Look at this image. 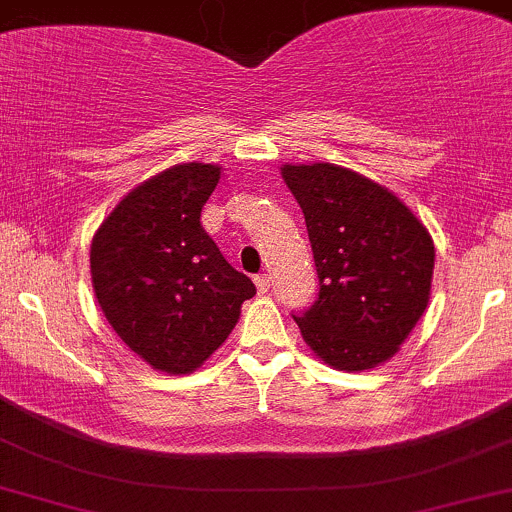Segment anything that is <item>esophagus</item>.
Instances as JSON below:
<instances>
[{"label":"esophagus","mask_w":512,"mask_h":512,"mask_svg":"<svg viewBox=\"0 0 512 512\" xmlns=\"http://www.w3.org/2000/svg\"><path fill=\"white\" fill-rule=\"evenodd\" d=\"M269 284H272V277L269 274H260V277H255V286L260 294H265V291H269Z\"/></svg>","instance_id":"34e87169"}]
</instances>
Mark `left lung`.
Masks as SVG:
<instances>
[{
  "instance_id": "left-lung-1",
  "label": "left lung",
  "mask_w": 512,
  "mask_h": 512,
  "mask_svg": "<svg viewBox=\"0 0 512 512\" xmlns=\"http://www.w3.org/2000/svg\"><path fill=\"white\" fill-rule=\"evenodd\" d=\"M318 272V299L294 316L325 364L374 369L398 352L430 301L435 245L389 189L345 167L284 165Z\"/></svg>"
}]
</instances>
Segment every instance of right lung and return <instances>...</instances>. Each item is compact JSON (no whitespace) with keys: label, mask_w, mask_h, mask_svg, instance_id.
I'll return each mask as SVG.
<instances>
[{"label":"right lung","mask_w":512,"mask_h":512,"mask_svg":"<svg viewBox=\"0 0 512 512\" xmlns=\"http://www.w3.org/2000/svg\"><path fill=\"white\" fill-rule=\"evenodd\" d=\"M221 167L184 162L138 184L92 240V286L116 335L153 369L189 374L226 342L255 284L201 226Z\"/></svg>","instance_id":"right-lung-1"}]
</instances>
